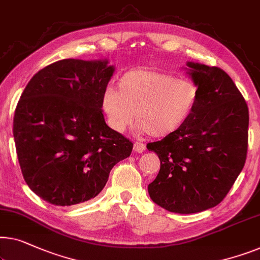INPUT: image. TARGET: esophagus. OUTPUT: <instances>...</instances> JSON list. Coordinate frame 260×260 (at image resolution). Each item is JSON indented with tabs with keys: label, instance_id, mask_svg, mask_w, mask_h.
Here are the masks:
<instances>
[{
	"label": "esophagus",
	"instance_id": "esophagus-1",
	"mask_svg": "<svg viewBox=\"0 0 260 260\" xmlns=\"http://www.w3.org/2000/svg\"><path fill=\"white\" fill-rule=\"evenodd\" d=\"M145 150V144L144 143H142V142H135V144H134V151H136V152H143Z\"/></svg>",
	"mask_w": 260,
	"mask_h": 260
}]
</instances>
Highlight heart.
I'll list each match as a JSON object with an SVG mask.
<instances>
[{
    "mask_svg": "<svg viewBox=\"0 0 260 260\" xmlns=\"http://www.w3.org/2000/svg\"><path fill=\"white\" fill-rule=\"evenodd\" d=\"M117 89L103 95V108L112 129L123 133L134 122L152 137H165L180 129L193 114L199 90L192 81L165 71L134 69L123 74Z\"/></svg>",
    "mask_w": 260,
    "mask_h": 260,
    "instance_id": "b5f03b06",
    "label": "heart"
}]
</instances>
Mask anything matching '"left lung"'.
I'll list each match as a JSON object with an SVG mask.
<instances>
[{
  "mask_svg": "<svg viewBox=\"0 0 260 260\" xmlns=\"http://www.w3.org/2000/svg\"><path fill=\"white\" fill-rule=\"evenodd\" d=\"M187 66L199 90L193 114L174 134L146 145L160 160L150 197L176 213L219 204L243 170L249 144V108L232 78L218 67Z\"/></svg>",
  "mask_w": 260,
  "mask_h": 260,
  "instance_id": "left-lung-1",
  "label": "left lung"
}]
</instances>
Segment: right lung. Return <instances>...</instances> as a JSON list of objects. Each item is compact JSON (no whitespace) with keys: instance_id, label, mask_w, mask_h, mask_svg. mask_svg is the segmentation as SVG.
Returning <instances> with one entry per match:
<instances>
[{"instance_id":"add662e5","label":"right lung","mask_w":260,"mask_h":260,"mask_svg":"<svg viewBox=\"0 0 260 260\" xmlns=\"http://www.w3.org/2000/svg\"><path fill=\"white\" fill-rule=\"evenodd\" d=\"M108 61L62 59L43 68L15 109L14 139L28 186L57 206L95 198L134 143L107 125L103 95L114 74Z\"/></svg>"}]
</instances>
